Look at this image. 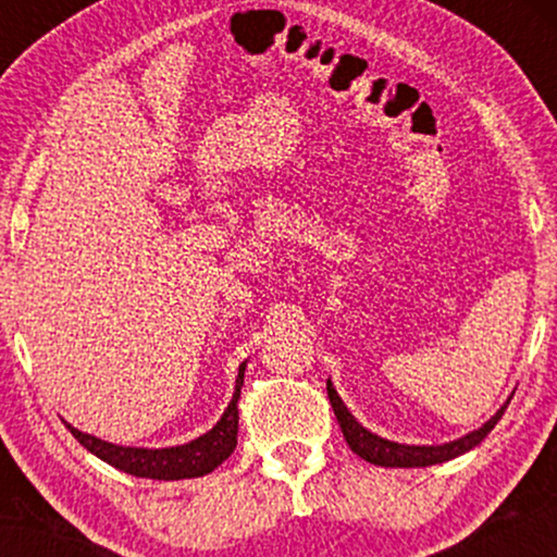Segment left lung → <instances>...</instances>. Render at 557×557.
<instances>
[{"mask_svg":"<svg viewBox=\"0 0 557 557\" xmlns=\"http://www.w3.org/2000/svg\"><path fill=\"white\" fill-rule=\"evenodd\" d=\"M327 395L332 403V411H335L337 424H341L343 437H345V443L350 445V450H354L359 458H363V461H369L374 466H387V469H421V466L445 463V461H450V458L463 456V453H469L471 447H476L492 430H495V424L500 421L505 408H508V403H510V398L505 400L503 406L497 408L495 417L484 421L479 430L463 434V437H458V440H453V443L406 445V443H393V440H387V437H380V434L369 432L367 426L359 424L354 413L348 411V406H345L341 395H337V389L332 387L330 380H327Z\"/></svg>","mask_w":557,"mask_h":557,"instance_id":"1","label":"left lung"}]
</instances>
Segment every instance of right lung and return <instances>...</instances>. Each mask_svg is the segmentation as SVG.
Returning <instances> with one entry per match:
<instances>
[{
	"label": "right lung",
	"mask_w": 557,
	"mask_h": 557,
	"mask_svg": "<svg viewBox=\"0 0 557 557\" xmlns=\"http://www.w3.org/2000/svg\"><path fill=\"white\" fill-rule=\"evenodd\" d=\"M243 372H246V361L240 363L238 376H235L233 400L227 403L220 421H216L207 434H201V437L190 440V443L185 445L125 447L75 430L73 424H67V430L73 432V437L78 440L88 453H94L96 458L114 466V469L125 471V474L144 479H164V482H172V479L203 476L209 474V471H214L222 461H227L230 453L238 445V398L243 387Z\"/></svg>",
	"instance_id": "1"
}]
</instances>
